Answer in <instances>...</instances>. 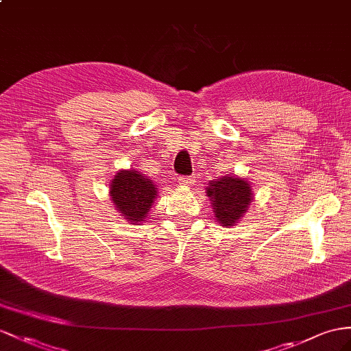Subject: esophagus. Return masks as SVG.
Masks as SVG:
<instances>
[{
    "instance_id": "esophagus-1",
    "label": "esophagus",
    "mask_w": 351,
    "mask_h": 351,
    "mask_svg": "<svg viewBox=\"0 0 351 351\" xmlns=\"http://www.w3.org/2000/svg\"><path fill=\"white\" fill-rule=\"evenodd\" d=\"M178 182L181 186H185V188H190L194 185V178L193 176H181L178 179Z\"/></svg>"
}]
</instances>
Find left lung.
I'll use <instances>...</instances> for the list:
<instances>
[{
	"label": "left lung",
	"instance_id": "1",
	"mask_svg": "<svg viewBox=\"0 0 351 351\" xmlns=\"http://www.w3.org/2000/svg\"><path fill=\"white\" fill-rule=\"evenodd\" d=\"M206 195L209 197L217 222L226 228L237 226L255 199L247 178L234 173L209 181Z\"/></svg>",
	"mask_w": 351,
	"mask_h": 351
}]
</instances>
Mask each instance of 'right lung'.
Returning a JSON list of instances; mask_svg holds the SVG:
<instances>
[{
  "instance_id": "right-lung-1",
  "label": "right lung",
  "mask_w": 351,
  "mask_h": 351,
  "mask_svg": "<svg viewBox=\"0 0 351 351\" xmlns=\"http://www.w3.org/2000/svg\"><path fill=\"white\" fill-rule=\"evenodd\" d=\"M157 195V185L138 169H121L110 181L114 208L133 226H141L148 218Z\"/></svg>"
}]
</instances>
